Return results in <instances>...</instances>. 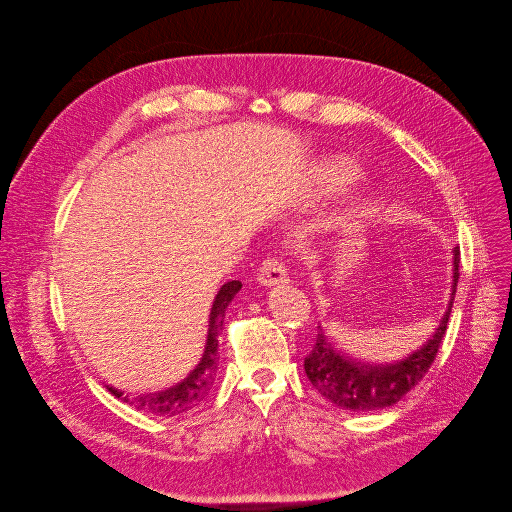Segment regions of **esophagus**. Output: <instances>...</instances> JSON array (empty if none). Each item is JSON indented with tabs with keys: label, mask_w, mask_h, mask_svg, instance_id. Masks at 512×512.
Here are the masks:
<instances>
[{
	"label": "esophagus",
	"mask_w": 512,
	"mask_h": 512,
	"mask_svg": "<svg viewBox=\"0 0 512 512\" xmlns=\"http://www.w3.org/2000/svg\"><path fill=\"white\" fill-rule=\"evenodd\" d=\"M258 282L264 286H276V284L288 282V274H286L282 260L276 256L266 258L262 262V266L258 268Z\"/></svg>",
	"instance_id": "obj_1"
}]
</instances>
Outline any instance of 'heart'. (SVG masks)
<instances>
[{
	"label": "heart",
	"mask_w": 512,
	"mask_h": 512,
	"mask_svg": "<svg viewBox=\"0 0 512 512\" xmlns=\"http://www.w3.org/2000/svg\"><path fill=\"white\" fill-rule=\"evenodd\" d=\"M331 173H333V179H337V181H345V179H347V175H345V169H343V167H333V169H331Z\"/></svg>",
	"instance_id": "obj_1"
}]
</instances>
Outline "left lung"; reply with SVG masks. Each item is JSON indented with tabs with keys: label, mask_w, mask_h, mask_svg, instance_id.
I'll list each match as a JSON object with an SVG mask.
<instances>
[{
	"label": "left lung",
	"mask_w": 512,
	"mask_h": 512,
	"mask_svg": "<svg viewBox=\"0 0 512 512\" xmlns=\"http://www.w3.org/2000/svg\"><path fill=\"white\" fill-rule=\"evenodd\" d=\"M458 266L460 250L454 248V282L448 311L430 341L403 361L391 365H369L353 361L335 351L323 329H319L313 351L304 357V371L313 387L331 403L351 412L383 410V407L397 403L407 391L414 389L432 367L446 335V325L452 313L454 294L460 278Z\"/></svg>",
	"instance_id": "obj_1"
}]
</instances>
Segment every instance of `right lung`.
Instances as JSON below:
<instances>
[{
	"instance_id": "obj_1",
	"label": "right lung",
	"mask_w": 512,
	"mask_h": 512,
	"mask_svg": "<svg viewBox=\"0 0 512 512\" xmlns=\"http://www.w3.org/2000/svg\"><path fill=\"white\" fill-rule=\"evenodd\" d=\"M242 288L240 280H230L228 284H224L220 288V292L216 294L212 313H210V331H208V343H206V351H203L197 367L177 385L165 389V391H157V393H143L137 397H129L119 389L109 387V391L123 399L125 403L133 405L135 410L139 412H147L153 416H179L185 414L193 407L206 399V395L210 393L214 381H216V371H218V333L222 329L224 317H226V309L228 304L232 302V298L236 296V292Z\"/></svg>"
}]
</instances>
